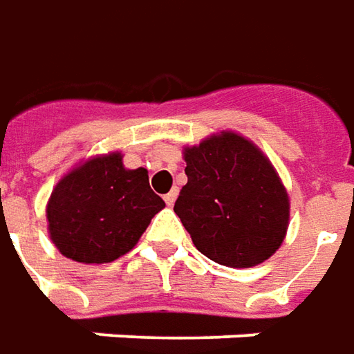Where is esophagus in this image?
<instances>
[{
  "instance_id": "34e87169",
  "label": "esophagus",
  "mask_w": 354,
  "mask_h": 354,
  "mask_svg": "<svg viewBox=\"0 0 354 354\" xmlns=\"http://www.w3.org/2000/svg\"><path fill=\"white\" fill-rule=\"evenodd\" d=\"M178 198V189H172V192H168L165 196V201H166V205H174V201H176Z\"/></svg>"
}]
</instances>
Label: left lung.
Here are the masks:
<instances>
[{"instance_id":"1","label":"left lung","mask_w":354,"mask_h":354,"mask_svg":"<svg viewBox=\"0 0 354 354\" xmlns=\"http://www.w3.org/2000/svg\"><path fill=\"white\" fill-rule=\"evenodd\" d=\"M188 184L174 212L196 249L217 264L249 268L272 257L288 229V194L270 160L235 133L184 151Z\"/></svg>"}]
</instances>
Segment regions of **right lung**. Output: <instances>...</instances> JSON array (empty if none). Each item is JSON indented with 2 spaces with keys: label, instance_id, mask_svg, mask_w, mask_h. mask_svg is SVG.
Wrapping results in <instances>:
<instances>
[{
  "label": "right lung",
  "instance_id": "add662e5",
  "mask_svg": "<svg viewBox=\"0 0 354 354\" xmlns=\"http://www.w3.org/2000/svg\"><path fill=\"white\" fill-rule=\"evenodd\" d=\"M165 201L145 168L127 170L121 154L97 156L56 184L46 205L50 239L64 257L111 262L137 245Z\"/></svg>",
  "mask_w": 354,
  "mask_h": 354
}]
</instances>
